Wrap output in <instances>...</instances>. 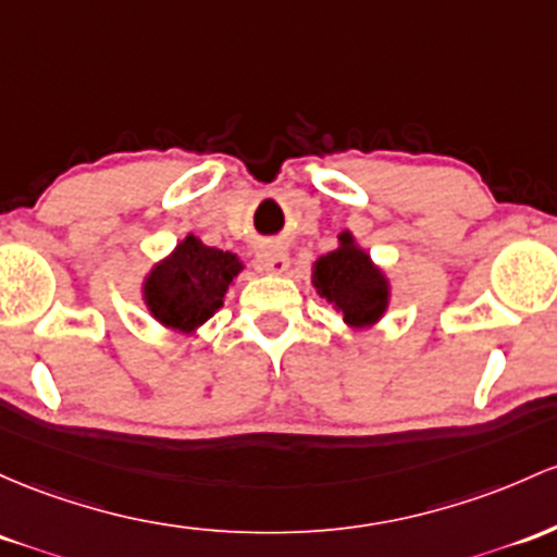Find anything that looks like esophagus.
<instances>
[{
    "mask_svg": "<svg viewBox=\"0 0 557 557\" xmlns=\"http://www.w3.org/2000/svg\"><path fill=\"white\" fill-rule=\"evenodd\" d=\"M259 261H261V267L272 274L288 272V267H290L288 250L280 246V243H264V246L259 248Z\"/></svg>",
    "mask_w": 557,
    "mask_h": 557,
    "instance_id": "1",
    "label": "esophagus"
}]
</instances>
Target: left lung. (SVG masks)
Listing matches in <instances>:
<instances>
[{
  "instance_id": "left-lung-1",
  "label": "left lung",
  "mask_w": 557,
  "mask_h": 557,
  "mask_svg": "<svg viewBox=\"0 0 557 557\" xmlns=\"http://www.w3.org/2000/svg\"><path fill=\"white\" fill-rule=\"evenodd\" d=\"M311 288L351 330L377 325L391 307L388 272L372 261L351 230L338 232V248L311 264Z\"/></svg>"
}]
</instances>
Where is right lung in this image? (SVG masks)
<instances>
[{"instance_id": "add662e5", "label": "right lung", "mask_w": 557, "mask_h": 557, "mask_svg": "<svg viewBox=\"0 0 557 557\" xmlns=\"http://www.w3.org/2000/svg\"><path fill=\"white\" fill-rule=\"evenodd\" d=\"M246 269L232 250L206 246L187 232L174 248L148 269L143 304L161 327L195 335L224 307V298Z\"/></svg>"}]
</instances>
